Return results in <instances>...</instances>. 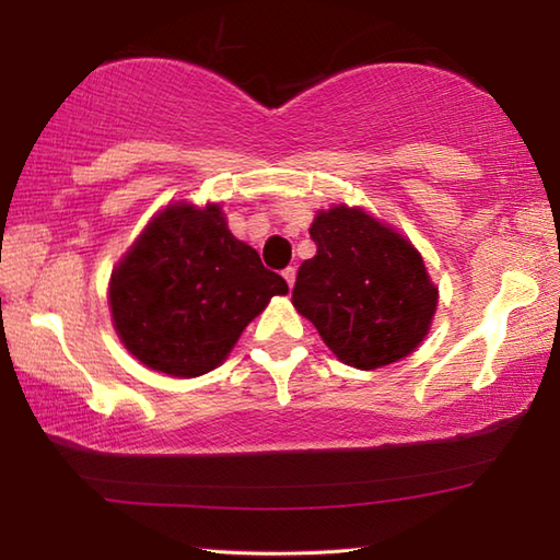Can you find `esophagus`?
Segmentation results:
<instances>
[{
	"label": "esophagus",
	"instance_id": "34e87169",
	"mask_svg": "<svg viewBox=\"0 0 560 560\" xmlns=\"http://www.w3.org/2000/svg\"><path fill=\"white\" fill-rule=\"evenodd\" d=\"M283 279H287V283H289V287L293 289V283H295V269H293V267L283 269Z\"/></svg>",
	"mask_w": 560,
	"mask_h": 560
}]
</instances>
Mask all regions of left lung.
Returning a JSON list of instances; mask_svg holds the SVG:
<instances>
[{"instance_id":"1","label":"left lung","mask_w":560,"mask_h":560,"mask_svg":"<svg viewBox=\"0 0 560 560\" xmlns=\"http://www.w3.org/2000/svg\"><path fill=\"white\" fill-rule=\"evenodd\" d=\"M317 255L305 259L293 305L341 363L375 371L409 355L431 329L438 289L407 237L363 209L317 211Z\"/></svg>"}]
</instances>
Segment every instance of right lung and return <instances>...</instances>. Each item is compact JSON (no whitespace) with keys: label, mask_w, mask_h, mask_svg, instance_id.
Wrapping results in <instances>:
<instances>
[{"label":"right lung","mask_w":560,"mask_h":560,"mask_svg":"<svg viewBox=\"0 0 560 560\" xmlns=\"http://www.w3.org/2000/svg\"><path fill=\"white\" fill-rule=\"evenodd\" d=\"M289 283L229 231L219 205L165 207L110 279L117 337L137 361L173 377L225 361L243 329Z\"/></svg>","instance_id":"obj_1"}]
</instances>
